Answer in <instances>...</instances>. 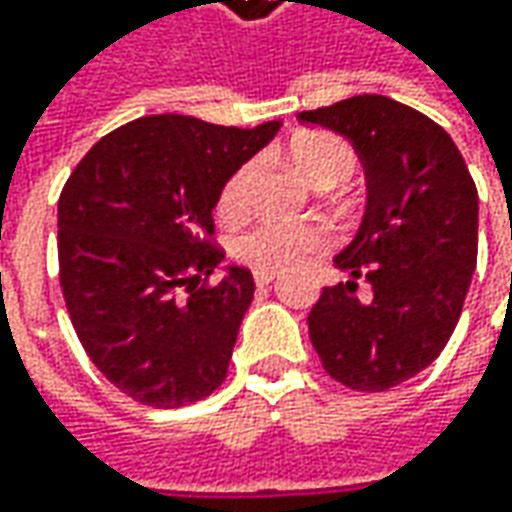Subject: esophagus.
I'll return each mask as SVG.
<instances>
[{"instance_id":"obj_1","label":"esophagus","mask_w":512,"mask_h":512,"mask_svg":"<svg viewBox=\"0 0 512 512\" xmlns=\"http://www.w3.org/2000/svg\"><path fill=\"white\" fill-rule=\"evenodd\" d=\"M276 282V273H270V270H256V285L267 287Z\"/></svg>"}]
</instances>
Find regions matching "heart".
<instances>
[{
	"mask_svg": "<svg viewBox=\"0 0 512 512\" xmlns=\"http://www.w3.org/2000/svg\"><path fill=\"white\" fill-rule=\"evenodd\" d=\"M290 159L296 162V168L302 170L313 185L330 182V179L344 182L356 168V156H353L350 145L333 133H302V136H296L290 142ZM253 179H256L253 162H245L227 179L225 187H222V196H219V210L225 216H233L247 205ZM327 245H330V230L325 225L267 219V222H259L256 227L245 230L233 247H236V256L253 270L282 273V270L305 265L310 256L322 253Z\"/></svg>",
	"mask_w": 512,
	"mask_h": 512,
	"instance_id": "heart-1",
	"label": "heart"
}]
</instances>
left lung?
Wrapping results in <instances>:
<instances>
[{"label": "left lung", "mask_w": 512, "mask_h": 512, "mask_svg": "<svg viewBox=\"0 0 512 512\" xmlns=\"http://www.w3.org/2000/svg\"><path fill=\"white\" fill-rule=\"evenodd\" d=\"M299 119L350 139L367 176L359 230L333 256L347 282L322 290L310 342L336 382L390 390L433 364L456 330L476 270L479 193L447 130L396 99L364 93ZM356 278L374 290L367 303Z\"/></svg>", "instance_id": "obj_1"}]
</instances>
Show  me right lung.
Masks as SVG:
<instances>
[{
	"label": "right lung",
	"instance_id": "1",
	"mask_svg": "<svg viewBox=\"0 0 512 512\" xmlns=\"http://www.w3.org/2000/svg\"><path fill=\"white\" fill-rule=\"evenodd\" d=\"M282 122L222 128L159 113L99 139L59 196V273L76 336L110 384L182 407L225 382L253 273L205 236L225 182Z\"/></svg>",
	"mask_w": 512,
	"mask_h": 512
}]
</instances>
